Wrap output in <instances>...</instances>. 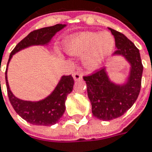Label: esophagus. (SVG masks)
<instances>
[{"label": "esophagus", "mask_w": 152, "mask_h": 152, "mask_svg": "<svg viewBox=\"0 0 152 152\" xmlns=\"http://www.w3.org/2000/svg\"><path fill=\"white\" fill-rule=\"evenodd\" d=\"M73 78L75 81H79V80H81L82 79V73L80 72V71H76L73 74Z\"/></svg>", "instance_id": "1"}]
</instances>
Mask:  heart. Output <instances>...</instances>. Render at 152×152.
<instances>
[{"instance_id":"b5f03b06","label":"heart","mask_w":152,"mask_h":152,"mask_svg":"<svg viewBox=\"0 0 152 152\" xmlns=\"http://www.w3.org/2000/svg\"><path fill=\"white\" fill-rule=\"evenodd\" d=\"M66 50L73 55H84L83 62L90 70L97 69L114 49L112 34L85 32L71 37L66 43Z\"/></svg>"}]
</instances>
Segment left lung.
<instances>
[{"label": "left lung", "mask_w": 152, "mask_h": 152, "mask_svg": "<svg viewBox=\"0 0 152 152\" xmlns=\"http://www.w3.org/2000/svg\"><path fill=\"white\" fill-rule=\"evenodd\" d=\"M115 39L114 55H122L131 64L129 81L117 86L108 80L104 68L83 76L87 86V95L92 104L93 116L102 120H112L122 116L133 106L141 87L143 65L140 51L123 34L110 28Z\"/></svg>", "instance_id": "8db88e82"}]
</instances>
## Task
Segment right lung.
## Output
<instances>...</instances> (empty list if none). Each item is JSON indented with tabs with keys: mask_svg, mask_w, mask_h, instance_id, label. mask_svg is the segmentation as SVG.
<instances>
[{
	"mask_svg": "<svg viewBox=\"0 0 152 152\" xmlns=\"http://www.w3.org/2000/svg\"><path fill=\"white\" fill-rule=\"evenodd\" d=\"M65 27L62 24H56L55 26L43 28L34 30L21 40L13 50L12 51L8 63L12 57V55L19 50L24 48L34 45H45L47 44L56 32L60 31ZM7 63V65H8ZM6 71V83L9 97V101L14 110L25 119L27 122L35 124V125H45L50 126L56 124L64 114L66 110V98L68 94H70L73 90L74 79L71 75L62 76L61 80L56 86L55 91L52 92L48 97L39 102H28L18 99L10 91L7 78Z\"/></svg>",
	"mask_w": 152,
	"mask_h": 152,
	"instance_id": "1",
	"label": "right lung"
}]
</instances>
